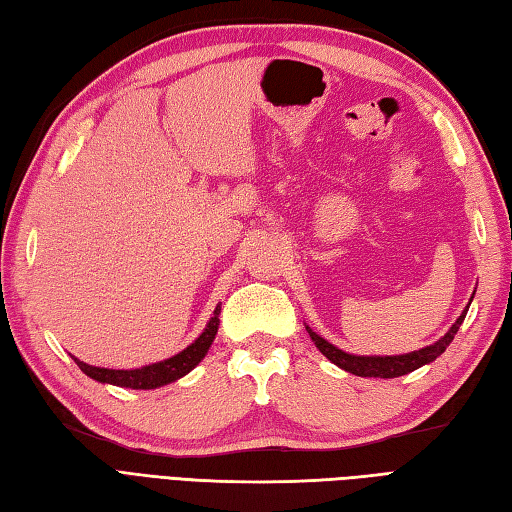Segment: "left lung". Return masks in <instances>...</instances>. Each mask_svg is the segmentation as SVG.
I'll use <instances>...</instances> for the list:
<instances>
[{
	"label": "left lung",
	"mask_w": 512,
	"mask_h": 512,
	"mask_svg": "<svg viewBox=\"0 0 512 512\" xmlns=\"http://www.w3.org/2000/svg\"><path fill=\"white\" fill-rule=\"evenodd\" d=\"M473 297H475V292H473ZM473 297H471V301H473ZM471 301L466 303V308L462 310L460 317L455 319V323L451 325L447 334L440 336L436 343L422 347V350H413L409 354H396V356L347 354V352L339 350L336 345H332L330 341H325L323 336H319L314 330H310L308 325H306V330L310 334V339L314 341V345L319 347V352L328 358V361H332L336 367L345 369V372H350L354 376H363V378H398V376H405V374L413 372V369H418L422 365L433 363L440 354H444V350H447L449 343L453 341V336L458 334L460 325L464 323V317H466V312H469Z\"/></svg>",
	"instance_id": "8db88e82"
}]
</instances>
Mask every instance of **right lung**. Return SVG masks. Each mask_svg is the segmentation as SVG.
Returning a JSON list of instances; mask_svg holds the SVG:
<instances>
[{
	"instance_id": "obj_1",
	"label": "right lung",
	"mask_w": 512,
	"mask_h": 512,
	"mask_svg": "<svg viewBox=\"0 0 512 512\" xmlns=\"http://www.w3.org/2000/svg\"><path fill=\"white\" fill-rule=\"evenodd\" d=\"M220 312H222V303H217V308L213 310L209 323L202 330V334L195 339L191 345L184 347L182 352L173 354L171 358H165V361L151 363L145 367H136V369H110V367H94L74 358V363L81 367V372L85 376H90L96 383L103 385H116V387H127V389H158L165 387L169 383H176L182 376H187L191 369L198 365L202 358L209 352V347L215 339L217 328H220Z\"/></svg>"
}]
</instances>
